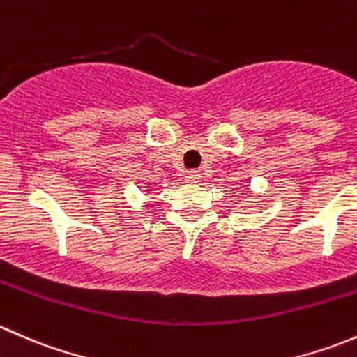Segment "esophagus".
Wrapping results in <instances>:
<instances>
[{
	"mask_svg": "<svg viewBox=\"0 0 357 357\" xmlns=\"http://www.w3.org/2000/svg\"><path fill=\"white\" fill-rule=\"evenodd\" d=\"M200 179H202V174H200V171H197V169H193V171L186 172V181L199 183Z\"/></svg>",
	"mask_w": 357,
	"mask_h": 357,
	"instance_id": "esophagus-1",
	"label": "esophagus"
}]
</instances>
